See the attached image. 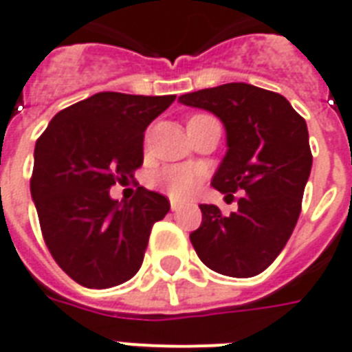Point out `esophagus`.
<instances>
[{
  "mask_svg": "<svg viewBox=\"0 0 352 352\" xmlns=\"http://www.w3.org/2000/svg\"><path fill=\"white\" fill-rule=\"evenodd\" d=\"M170 206H171V210L175 212V210H179V208H181V203H179V201H175V199H171Z\"/></svg>",
  "mask_w": 352,
  "mask_h": 352,
  "instance_id": "esophagus-1",
  "label": "esophagus"
}]
</instances>
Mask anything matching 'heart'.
Returning <instances> with one entry per match:
<instances>
[{"label": "heart", "instance_id": "1", "mask_svg": "<svg viewBox=\"0 0 352 352\" xmlns=\"http://www.w3.org/2000/svg\"><path fill=\"white\" fill-rule=\"evenodd\" d=\"M195 118L199 116L190 118L188 122H192ZM197 182H199V171L192 166H168V168H162L157 173H153L151 177V186L158 188L160 192L177 197V199H182L192 194Z\"/></svg>", "mask_w": 352, "mask_h": 352}]
</instances>
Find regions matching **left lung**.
I'll return each mask as SVG.
<instances>
[{"label": "left lung", "mask_w": 352, "mask_h": 352, "mask_svg": "<svg viewBox=\"0 0 352 352\" xmlns=\"http://www.w3.org/2000/svg\"><path fill=\"white\" fill-rule=\"evenodd\" d=\"M179 101L223 122L229 149L212 186L229 199L240 192L229 216L199 205L203 221L190 241L212 272L254 277L280 254L301 214L312 170L307 122L284 96L248 82L184 94Z\"/></svg>", "instance_id": "1"}]
</instances>
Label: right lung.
Masks as SVG:
<instances>
[{
    "label": "right lung",
    "instance_id": "right-lung-1",
    "mask_svg": "<svg viewBox=\"0 0 352 352\" xmlns=\"http://www.w3.org/2000/svg\"><path fill=\"white\" fill-rule=\"evenodd\" d=\"M175 96L99 92L53 118L34 146L31 195L51 256L75 283L112 288L144 262L153 225L170 210L162 194L136 188L118 203L111 188L144 164L147 125Z\"/></svg>",
    "mask_w": 352,
    "mask_h": 352
}]
</instances>
